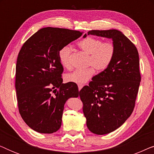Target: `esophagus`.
<instances>
[{
  "instance_id": "esophagus-1",
  "label": "esophagus",
  "mask_w": 154,
  "mask_h": 154,
  "mask_svg": "<svg viewBox=\"0 0 154 154\" xmlns=\"http://www.w3.org/2000/svg\"><path fill=\"white\" fill-rule=\"evenodd\" d=\"M78 87H79V90H81V88L83 87V85H80V84H79V85H78Z\"/></svg>"
}]
</instances>
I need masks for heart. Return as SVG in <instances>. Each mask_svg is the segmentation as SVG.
<instances>
[{
  "mask_svg": "<svg viewBox=\"0 0 154 154\" xmlns=\"http://www.w3.org/2000/svg\"><path fill=\"white\" fill-rule=\"evenodd\" d=\"M77 45L82 51L89 54L88 64L91 66L84 69H77L67 73L65 75V80L69 83L82 85L89 81L94 75L95 72L94 68L97 71H102L110 66L115 57L116 48L112 42H103L102 40L92 36L81 39L78 42ZM71 48L68 45L64 46L59 50V60L64 68L71 67Z\"/></svg>",
  "mask_w": 154,
  "mask_h": 154,
  "instance_id": "1",
  "label": "heart"
}]
</instances>
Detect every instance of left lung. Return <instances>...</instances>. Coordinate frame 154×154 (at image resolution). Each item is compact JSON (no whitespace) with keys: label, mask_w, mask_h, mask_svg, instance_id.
<instances>
[{"label":"left lung","mask_w":154,"mask_h":154,"mask_svg":"<svg viewBox=\"0 0 154 154\" xmlns=\"http://www.w3.org/2000/svg\"><path fill=\"white\" fill-rule=\"evenodd\" d=\"M88 34L111 38L116 48L110 66L79 92L88 129L105 134L121 127L133 111L141 81L139 53L120 31L91 30Z\"/></svg>","instance_id":"left-lung-1"}]
</instances>
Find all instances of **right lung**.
<instances>
[{"label": "right lung", "mask_w": 154, "mask_h": 154, "mask_svg": "<svg viewBox=\"0 0 154 154\" xmlns=\"http://www.w3.org/2000/svg\"><path fill=\"white\" fill-rule=\"evenodd\" d=\"M81 31L46 27L23 44L16 64L15 88L19 111L26 125L40 133L60 129L64 106L79 95L75 85L62 83L60 48L80 36Z\"/></svg>", "instance_id": "add662e5"}]
</instances>
